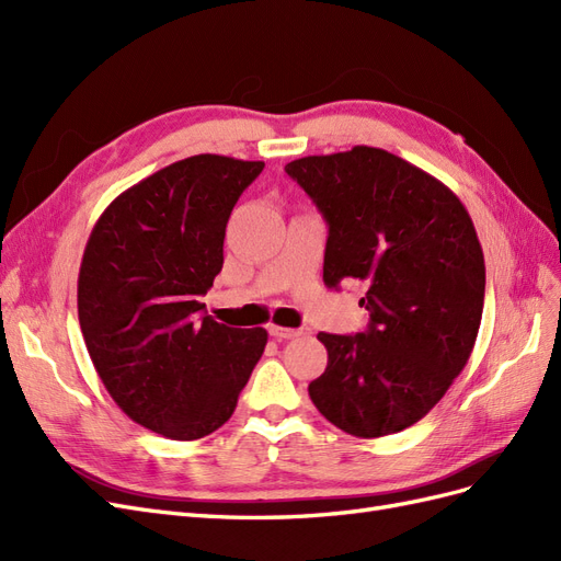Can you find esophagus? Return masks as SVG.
Returning a JSON list of instances; mask_svg holds the SVG:
<instances>
[{"instance_id": "1", "label": "esophagus", "mask_w": 561, "mask_h": 561, "mask_svg": "<svg viewBox=\"0 0 561 561\" xmlns=\"http://www.w3.org/2000/svg\"><path fill=\"white\" fill-rule=\"evenodd\" d=\"M268 334L278 339V342H287V339H295L301 334V330L295 328H280V325H268Z\"/></svg>"}]
</instances>
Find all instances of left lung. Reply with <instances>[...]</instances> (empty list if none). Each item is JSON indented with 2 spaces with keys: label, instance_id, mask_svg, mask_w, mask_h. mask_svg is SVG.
<instances>
[{
  "label": "left lung",
  "instance_id": "8db88e82",
  "mask_svg": "<svg viewBox=\"0 0 561 561\" xmlns=\"http://www.w3.org/2000/svg\"><path fill=\"white\" fill-rule=\"evenodd\" d=\"M328 222L322 280H363L367 330L318 339V412L355 437L414 426L466 367L484 307V254L458 196L433 175L358 145L285 165Z\"/></svg>",
  "mask_w": 561,
  "mask_h": 561
}]
</instances>
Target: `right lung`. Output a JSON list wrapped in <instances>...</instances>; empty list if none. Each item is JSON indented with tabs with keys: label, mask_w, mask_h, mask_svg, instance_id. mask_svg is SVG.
I'll list each match as a JSON object with an SVG mask.
<instances>
[{
	"label": "right lung",
	"mask_w": 561,
	"mask_h": 561,
	"mask_svg": "<svg viewBox=\"0 0 561 561\" xmlns=\"http://www.w3.org/2000/svg\"><path fill=\"white\" fill-rule=\"evenodd\" d=\"M262 161L198 154L116 196L79 268V325L98 377L140 426L171 439L210 435L236 410L266 346L264 328L203 313L225 264L236 201Z\"/></svg>",
	"instance_id": "right-lung-1"
}]
</instances>
